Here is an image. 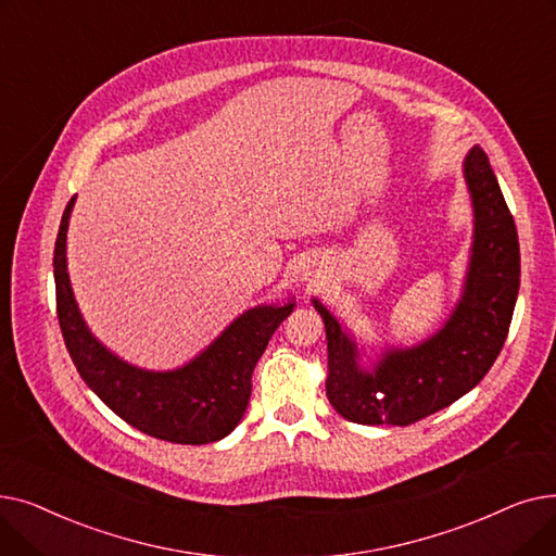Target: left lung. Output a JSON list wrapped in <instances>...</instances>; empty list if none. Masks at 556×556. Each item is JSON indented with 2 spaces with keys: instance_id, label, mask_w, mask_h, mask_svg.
<instances>
[{
  "instance_id": "8db88e82",
  "label": "left lung",
  "mask_w": 556,
  "mask_h": 556,
  "mask_svg": "<svg viewBox=\"0 0 556 556\" xmlns=\"http://www.w3.org/2000/svg\"><path fill=\"white\" fill-rule=\"evenodd\" d=\"M473 204V245L464 293L444 327L428 340L388 349L371 369L327 306V396L336 413L365 426H410L473 390L507 340L520 286V250L514 216L486 153L473 146L464 157Z\"/></svg>"
}]
</instances>
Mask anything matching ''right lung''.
<instances>
[{"instance_id": "right-lung-1", "label": "right lung", "mask_w": 556, "mask_h": 556, "mask_svg": "<svg viewBox=\"0 0 556 556\" xmlns=\"http://www.w3.org/2000/svg\"><path fill=\"white\" fill-rule=\"evenodd\" d=\"M74 200L58 229L53 279L58 323L80 378L114 415L157 440L198 446L223 440L243 419L256 361L295 302L245 311L202 354L178 369L135 367L92 336L74 300L67 275V227Z\"/></svg>"}]
</instances>
